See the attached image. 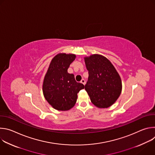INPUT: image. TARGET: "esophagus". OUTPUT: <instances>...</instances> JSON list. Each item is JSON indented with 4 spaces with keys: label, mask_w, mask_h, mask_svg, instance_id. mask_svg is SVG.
Wrapping results in <instances>:
<instances>
[{
    "label": "esophagus",
    "mask_w": 155,
    "mask_h": 155,
    "mask_svg": "<svg viewBox=\"0 0 155 155\" xmlns=\"http://www.w3.org/2000/svg\"><path fill=\"white\" fill-rule=\"evenodd\" d=\"M81 83H83L84 85L85 84V83H86V81H85V80H84V79H82L81 80V81H80Z\"/></svg>",
    "instance_id": "1"
}]
</instances>
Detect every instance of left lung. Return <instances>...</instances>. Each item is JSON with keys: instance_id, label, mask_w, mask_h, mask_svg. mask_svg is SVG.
<instances>
[{"instance_id": "left-lung-1", "label": "left lung", "mask_w": 155, "mask_h": 155, "mask_svg": "<svg viewBox=\"0 0 155 155\" xmlns=\"http://www.w3.org/2000/svg\"><path fill=\"white\" fill-rule=\"evenodd\" d=\"M84 59L89 74L84 89L91 102L100 108L112 105L122 90L120 76L114 65L107 58L97 54Z\"/></svg>"}]
</instances>
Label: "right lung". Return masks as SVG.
<instances>
[{
  "label": "right lung",
  "mask_w": 155,
  "mask_h": 155,
  "mask_svg": "<svg viewBox=\"0 0 155 155\" xmlns=\"http://www.w3.org/2000/svg\"><path fill=\"white\" fill-rule=\"evenodd\" d=\"M74 54L59 53L51 60L44 77L42 90L47 102L57 110L66 111L75 104L77 94L84 86L75 81L68 69L75 60Z\"/></svg>",
  "instance_id": "1"
}]
</instances>
